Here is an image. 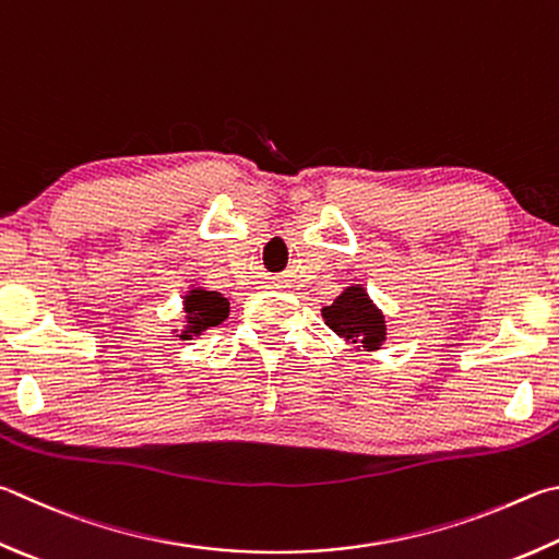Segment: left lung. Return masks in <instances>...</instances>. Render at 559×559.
Here are the masks:
<instances>
[{
    "label": "left lung",
    "mask_w": 559,
    "mask_h": 559,
    "mask_svg": "<svg viewBox=\"0 0 559 559\" xmlns=\"http://www.w3.org/2000/svg\"><path fill=\"white\" fill-rule=\"evenodd\" d=\"M322 320L344 342L364 352H377L385 342L383 312L373 306L361 286L344 288L330 306L322 308Z\"/></svg>",
    "instance_id": "8db88e82"
}]
</instances>
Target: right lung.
Instances as JSON below:
<instances>
[{
  "mask_svg": "<svg viewBox=\"0 0 559 559\" xmlns=\"http://www.w3.org/2000/svg\"><path fill=\"white\" fill-rule=\"evenodd\" d=\"M182 306H186L182 308L186 310V330L180 332V340H192L195 334L217 328L229 314V300L217 290L190 288Z\"/></svg>",
  "mask_w": 559,
  "mask_h": 559,
  "instance_id": "obj_1",
  "label": "right lung"
}]
</instances>
